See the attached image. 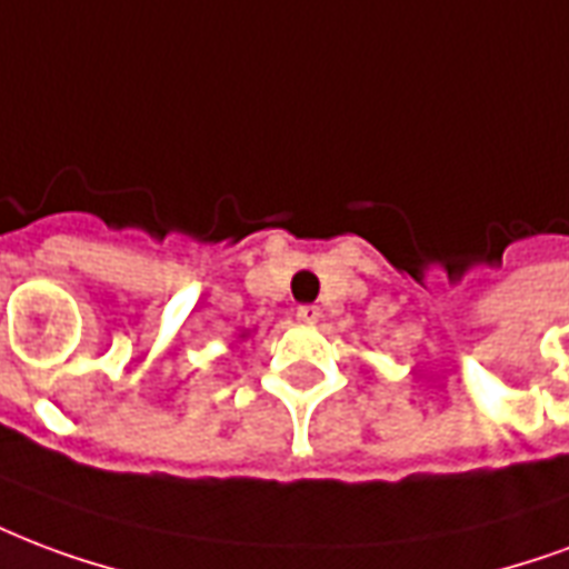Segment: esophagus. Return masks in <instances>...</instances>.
Here are the masks:
<instances>
[{
  "label": "esophagus",
  "instance_id": "obj_1",
  "mask_svg": "<svg viewBox=\"0 0 569 569\" xmlns=\"http://www.w3.org/2000/svg\"><path fill=\"white\" fill-rule=\"evenodd\" d=\"M296 317H298V322H305V326H317L319 317H322V313H319V307L301 305V307H298V310H296Z\"/></svg>",
  "mask_w": 569,
  "mask_h": 569
}]
</instances>
